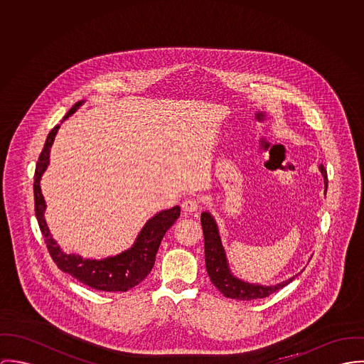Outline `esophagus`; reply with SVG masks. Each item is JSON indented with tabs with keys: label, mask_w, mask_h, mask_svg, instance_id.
Instances as JSON below:
<instances>
[{
	"label": "esophagus",
	"mask_w": 364,
	"mask_h": 364,
	"mask_svg": "<svg viewBox=\"0 0 364 364\" xmlns=\"http://www.w3.org/2000/svg\"><path fill=\"white\" fill-rule=\"evenodd\" d=\"M181 208H183V210H184L186 213H194V212L198 210L200 205H198V201H197L196 198H191V197H190V198H187V200L183 201Z\"/></svg>",
	"instance_id": "obj_1"
}]
</instances>
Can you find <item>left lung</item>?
Returning a JSON list of instances; mask_svg holds the SVG:
<instances>
[{"label":"left lung","mask_w":364,"mask_h":364,"mask_svg":"<svg viewBox=\"0 0 364 364\" xmlns=\"http://www.w3.org/2000/svg\"><path fill=\"white\" fill-rule=\"evenodd\" d=\"M320 171L323 177V186H325V194L328 188V178H326V170L323 164L320 166ZM202 232H203V242H205V267L209 275L210 282L218 287V290L229 297L236 300H254V299H264L269 296L271 293L282 289L287 283L291 282L294 277L275 283V284H261V283H248L244 279L237 278L233 275L228 255L225 251V247L222 245L220 233L218 223L215 218L210 215V212H202L201 213Z\"/></svg>","instance_id":"obj_1"}]
</instances>
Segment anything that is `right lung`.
<instances>
[{"instance_id": "add662e5", "label": "right lung", "mask_w": 364, "mask_h": 364, "mask_svg": "<svg viewBox=\"0 0 364 364\" xmlns=\"http://www.w3.org/2000/svg\"><path fill=\"white\" fill-rule=\"evenodd\" d=\"M86 100H81L75 103L70 112L64 116L63 122H65L70 116H73ZM60 125H55L44 144L41 151L39 161L36 164L35 171V183H33V193H35V212L41 226V233L47 248L57 264V267L70 274L71 277L77 278L80 282L85 283L96 290L103 291H127L128 289L136 286L142 282L148 274L152 271L156 252L162 242L164 233L171 228V225L180 216V206L176 205L170 209H164L155 213L141 232L138 233L134 244L124 250L117 255H110L102 259L96 258H83L80 254H67L61 250V247L54 240L46 218V201L41 194V181L44 171L50 164V149L55 139Z\"/></svg>"}]
</instances>
